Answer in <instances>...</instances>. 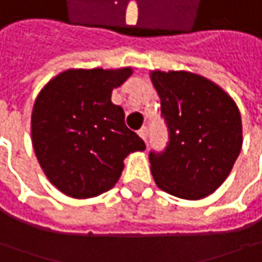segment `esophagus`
<instances>
[{
  "label": "esophagus",
  "instance_id": "1",
  "mask_svg": "<svg viewBox=\"0 0 262 262\" xmlns=\"http://www.w3.org/2000/svg\"><path fill=\"white\" fill-rule=\"evenodd\" d=\"M138 135H139V136L147 142V127H141V129L138 130Z\"/></svg>",
  "mask_w": 262,
  "mask_h": 262
}]
</instances>
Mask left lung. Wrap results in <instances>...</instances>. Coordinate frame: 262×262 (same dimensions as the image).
I'll use <instances>...</instances> for the list:
<instances>
[{"mask_svg":"<svg viewBox=\"0 0 262 262\" xmlns=\"http://www.w3.org/2000/svg\"><path fill=\"white\" fill-rule=\"evenodd\" d=\"M171 141L150 155L151 174L163 192L196 201L216 192L243 145L240 109L222 86L186 70H151Z\"/></svg>","mask_w":262,"mask_h":262,"instance_id":"left-lung-1","label":"left lung"}]
</instances>
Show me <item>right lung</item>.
<instances>
[{
    "label": "right lung",
    "instance_id": "right-lung-1",
    "mask_svg": "<svg viewBox=\"0 0 262 262\" xmlns=\"http://www.w3.org/2000/svg\"><path fill=\"white\" fill-rule=\"evenodd\" d=\"M132 67L69 69L36 97L31 141L40 168L61 193L94 198L121 177L124 159L144 151V141L124 124L112 90L127 81Z\"/></svg>",
    "mask_w": 262,
    "mask_h": 262
}]
</instances>
